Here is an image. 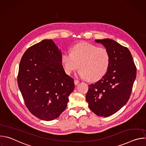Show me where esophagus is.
<instances>
[{
    "instance_id": "34e87169",
    "label": "esophagus",
    "mask_w": 146,
    "mask_h": 146,
    "mask_svg": "<svg viewBox=\"0 0 146 146\" xmlns=\"http://www.w3.org/2000/svg\"><path fill=\"white\" fill-rule=\"evenodd\" d=\"M74 84L75 85H77L78 83L80 82V81H79V80H76V79H74Z\"/></svg>"
}]
</instances>
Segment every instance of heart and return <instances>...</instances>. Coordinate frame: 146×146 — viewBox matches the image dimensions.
Returning a JSON list of instances; mask_svg holds the SVG:
<instances>
[{
  "mask_svg": "<svg viewBox=\"0 0 146 146\" xmlns=\"http://www.w3.org/2000/svg\"><path fill=\"white\" fill-rule=\"evenodd\" d=\"M70 52V54L64 53L61 56V64L68 74H70L78 67L81 77L95 81L106 73L110 56L106 48L82 42L73 46Z\"/></svg>",
  "mask_w": 146,
  "mask_h": 146,
  "instance_id": "heart-1",
  "label": "heart"
}]
</instances>
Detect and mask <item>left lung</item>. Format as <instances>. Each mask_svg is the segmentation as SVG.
I'll list each match as a JSON object with an SVG mask.
<instances>
[{
    "label": "left lung",
    "instance_id": "8db88e82",
    "mask_svg": "<svg viewBox=\"0 0 146 146\" xmlns=\"http://www.w3.org/2000/svg\"><path fill=\"white\" fill-rule=\"evenodd\" d=\"M95 41L108 50L110 62L102 78L88 85L86 100L95 114L106 117L117 112L128 102L136 77V67L127 47L110 38Z\"/></svg>",
    "mask_w": 146,
    "mask_h": 146
}]
</instances>
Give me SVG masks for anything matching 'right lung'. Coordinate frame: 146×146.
Masks as SVG:
<instances>
[{
    "mask_svg": "<svg viewBox=\"0 0 146 146\" xmlns=\"http://www.w3.org/2000/svg\"><path fill=\"white\" fill-rule=\"evenodd\" d=\"M61 56L54 41L46 39L30 47L20 61L19 89L29 111L41 119L58 118L74 88V79L65 73Z\"/></svg>",
    "mask_w": 146,
    "mask_h": 146,
    "instance_id": "obj_1",
    "label": "right lung"
}]
</instances>
